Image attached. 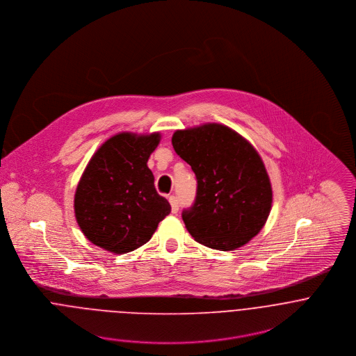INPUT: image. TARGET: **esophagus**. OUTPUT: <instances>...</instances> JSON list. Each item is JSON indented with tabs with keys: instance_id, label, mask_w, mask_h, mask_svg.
<instances>
[{
	"instance_id": "1",
	"label": "esophagus",
	"mask_w": 356,
	"mask_h": 356,
	"mask_svg": "<svg viewBox=\"0 0 356 356\" xmlns=\"http://www.w3.org/2000/svg\"><path fill=\"white\" fill-rule=\"evenodd\" d=\"M168 202L171 204V212H172V213H177L178 209H179V203H178L177 196H170V197H168Z\"/></svg>"
}]
</instances>
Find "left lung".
<instances>
[{"label": "left lung", "mask_w": 356, "mask_h": 356, "mask_svg": "<svg viewBox=\"0 0 356 356\" xmlns=\"http://www.w3.org/2000/svg\"><path fill=\"white\" fill-rule=\"evenodd\" d=\"M171 141L197 179L195 202L182 211L188 232L219 251L245 245L264 226L273 202L267 171L254 147L218 123L177 130Z\"/></svg>", "instance_id": "left-lung-1"}]
</instances>
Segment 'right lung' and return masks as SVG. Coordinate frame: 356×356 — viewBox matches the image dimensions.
I'll return each mask as SVG.
<instances>
[{
  "mask_svg": "<svg viewBox=\"0 0 356 356\" xmlns=\"http://www.w3.org/2000/svg\"><path fill=\"white\" fill-rule=\"evenodd\" d=\"M160 134L120 133L89 161L75 192L76 222L89 241L112 254L131 252L152 237L171 205L156 192L147 161Z\"/></svg>",
  "mask_w": 356,
  "mask_h": 356,
  "instance_id": "add662e5",
  "label": "right lung"
}]
</instances>
